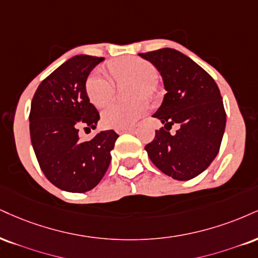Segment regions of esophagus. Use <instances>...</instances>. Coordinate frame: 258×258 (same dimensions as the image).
Returning a JSON list of instances; mask_svg holds the SVG:
<instances>
[{
    "instance_id": "1",
    "label": "esophagus",
    "mask_w": 258,
    "mask_h": 258,
    "mask_svg": "<svg viewBox=\"0 0 258 258\" xmlns=\"http://www.w3.org/2000/svg\"><path fill=\"white\" fill-rule=\"evenodd\" d=\"M116 133H125V132H133L132 127H125V128H116Z\"/></svg>"
}]
</instances>
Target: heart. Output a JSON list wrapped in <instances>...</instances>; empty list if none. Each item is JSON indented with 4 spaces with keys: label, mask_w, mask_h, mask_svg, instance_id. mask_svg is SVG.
<instances>
[{
    "label": "heart",
    "mask_w": 258,
    "mask_h": 258,
    "mask_svg": "<svg viewBox=\"0 0 258 258\" xmlns=\"http://www.w3.org/2000/svg\"><path fill=\"white\" fill-rule=\"evenodd\" d=\"M111 76L116 80H136L133 94L138 96H151L154 94V82L157 72L150 62L138 57H122L111 61L108 64ZM85 92L88 98L96 107H103L113 98L114 82L102 70H95L85 80ZM148 103L139 98L130 103L114 102L108 104L102 113V121L111 128H125L135 125L144 116Z\"/></svg>",
    "instance_id": "heart-1"
}]
</instances>
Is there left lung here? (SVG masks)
<instances>
[{
	"mask_svg": "<svg viewBox=\"0 0 258 258\" xmlns=\"http://www.w3.org/2000/svg\"><path fill=\"white\" fill-rule=\"evenodd\" d=\"M162 76L163 102L154 117L164 123L145 145L148 156L164 174L190 180L206 170L220 150L226 111L215 80L190 57L163 48L139 54ZM178 131L170 135L171 125Z\"/></svg>",
	"mask_w": 258,
	"mask_h": 258,
	"instance_id": "1",
	"label": "left lung"
}]
</instances>
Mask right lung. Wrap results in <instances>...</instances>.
Listing matches in <instances>:
<instances>
[{
  "instance_id": "obj_1",
  "label": "right lung",
  "mask_w": 258,
  "mask_h": 258,
  "mask_svg": "<svg viewBox=\"0 0 258 258\" xmlns=\"http://www.w3.org/2000/svg\"><path fill=\"white\" fill-rule=\"evenodd\" d=\"M103 57L77 55L39 84L30 111V136L37 161L46 179L68 192L90 191L109 167L117 133H97L90 141L82 128H96L99 113L90 103L85 80Z\"/></svg>"
}]
</instances>
